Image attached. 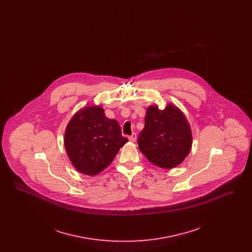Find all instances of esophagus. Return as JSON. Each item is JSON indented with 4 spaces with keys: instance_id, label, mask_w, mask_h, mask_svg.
Listing matches in <instances>:
<instances>
[{
    "instance_id": "34e87169",
    "label": "esophagus",
    "mask_w": 252,
    "mask_h": 252,
    "mask_svg": "<svg viewBox=\"0 0 252 252\" xmlns=\"http://www.w3.org/2000/svg\"><path fill=\"white\" fill-rule=\"evenodd\" d=\"M128 139H129L130 142H136V140H137V135H136V133H132L131 136H129Z\"/></svg>"
}]
</instances>
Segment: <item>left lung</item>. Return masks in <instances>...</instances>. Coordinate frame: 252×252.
I'll list each match as a JSON object with an SVG mask.
<instances>
[{"label":"left lung","mask_w":252,"mask_h":252,"mask_svg":"<svg viewBox=\"0 0 252 252\" xmlns=\"http://www.w3.org/2000/svg\"><path fill=\"white\" fill-rule=\"evenodd\" d=\"M138 144L151 163L165 169L176 167L191 150L192 132L189 123L173 105L161 110L156 106L149 107Z\"/></svg>","instance_id":"1"}]
</instances>
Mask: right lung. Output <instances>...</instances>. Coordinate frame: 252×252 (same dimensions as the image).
Returning <instances> with one entry per match:
<instances>
[{
  "instance_id": "right-lung-1",
  "label": "right lung",
  "mask_w": 252,
  "mask_h": 252,
  "mask_svg": "<svg viewBox=\"0 0 252 252\" xmlns=\"http://www.w3.org/2000/svg\"><path fill=\"white\" fill-rule=\"evenodd\" d=\"M126 142L119 123L107 118L100 107H88L76 112L67 126L64 139L72 165L89 176H95L108 167Z\"/></svg>"
}]
</instances>
